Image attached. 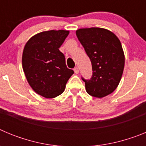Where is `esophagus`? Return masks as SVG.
<instances>
[{
  "label": "esophagus",
  "mask_w": 146,
  "mask_h": 146,
  "mask_svg": "<svg viewBox=\"0 0 146 146\" xmlns=\"http://www.w3.org/2000/svg\"><path fill=\"white\" fill-rule=\"evenodd\" d=\"M74 72H75V74H78L79 73V68L78 67H75L74 69Z\"/></svg>",
  "instance_id": "1"
}]
</instances>
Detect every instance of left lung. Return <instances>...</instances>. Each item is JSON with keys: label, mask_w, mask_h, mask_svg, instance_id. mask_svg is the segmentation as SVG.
Here are the masks:
<instances>
[{"label": "left lung", "mask_w": 146, "mask_h": 146, "mask_svg": "<svg viewBox=\"0 0 146 146\" xmlns=\"http://www.w3.org/2000/svg\"><path fill=\"white\" fill-rule=\"evenodd\" d=\"M92 64V77L85 82L88 94L97 98L116 89L124 68V53L121 42L111 31L101 28H81L76 31Z\"/></svg>", "instance_id": "1"}]
</instances>
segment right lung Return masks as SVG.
Returning <instances> with one entry per match:
<instances>
[{
    "label": "right lung",
    "mask_w": 146,
    "mask_h": 146,
    "mask_svg": "<svg viewBox=\"0 0 146 146\" xmlns=\"http://www.w3.org/2000/svg\"><path fill=\"white\" fill-rule=\"evenodd\" d=\"M69 31H48L30 38L23 50V69L33 91L47 99L59 96L74 71L67 68L59 48Z\"/></svg>",
    "instance_id": "add662e5"
}]
</instances>
